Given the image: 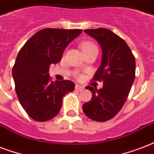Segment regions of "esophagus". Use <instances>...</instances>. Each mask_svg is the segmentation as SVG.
<instances>
[{
    "label": "esophagus",
    "instance_id": "1",
    "mask_svg": "<svg viewBox=\"0 0 154 154\" xmlns=\"http://www.w3.org/2000/svg\"><path fill=\"white\" fill-rule=\"evenodd\" d=\"M75 89H76V90H77V91H82V90L84 89V87L81 86V85H76Z\"/></svg>",
    "mask_w": 154,
    "mask_h": 154
}]
</instances>
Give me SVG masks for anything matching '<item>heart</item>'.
Returning <instances> with one entry per match:
<instances>
[{
	"label": "heart",
	"instance_id": "b5f03b06",
	"mask_svg": "<svg viewBox=\"0 0 154 154\" xmlns=\"http://www.w3.org/2000/svg\"><path fill=\"white\" fill-rule=\"evenodd\" d=\"M81 48H82V51L84 53H90V52H94L96 51L97 52V47L95 44H94V42H82V44H81ZM77 79H82V75L77 74Z\"/></svg>",
	"mask_w": 154,
	"mask_h": 154
}]
</instances>
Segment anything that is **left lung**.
<instances>
[{"label": "left lung", "mask_w": 154, "mask_h": 154, "mask_svg": "<svg viewBox=\"0 0 154 154\" xmlns=\"http://www.w3.org/2000/svg\"><path fill=\"white\" fill-rule=\"evenodd\" d=\"M102 49V59L93 80L103 82L102 89L86 86L92 99L82 108L85 114L96 122L112 119L122 109L135 79L136 62L126 42L108 29H85Z\"/></svg>", "instance_id": "left-lung-1"}]
</instances>
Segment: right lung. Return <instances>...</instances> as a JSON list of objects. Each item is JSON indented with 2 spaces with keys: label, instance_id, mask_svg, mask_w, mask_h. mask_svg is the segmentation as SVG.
Listing matches in <instances>:
<instances>
[{
  "label": "right lung",
  "instance_id": "1",
  "mask_svg": "<svg viewBox=\"0 0 154 154\" xmlns=\"http://www.w3.org/2000/svg\"><path fill=\"white\" fill-rule=\"evenodd\" d=\"M82 29L47 28L38 31L20 49L13 67L15 90L31 118L46 122L56 117L65 95L74 90L71 81L51 82L49 66L61 60L67 45Z\"/></svg>",
  "mask_w": 154,
  "mask_h": 154
}]
</instances>
